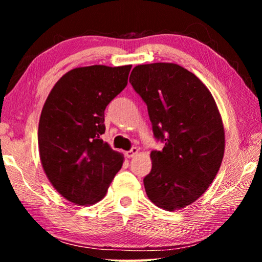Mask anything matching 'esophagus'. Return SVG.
<instances>
[{"label": "esophagus", "mask_w": 262, "mask_h": 262, "mask_svg": "<svg viewBox=\"0 0 262 262\" xmlns=\"http://www.w3.org/2000/svg\"><path fill=\"white\" fill-rule=\"evenodd\" d=\"M137 152H139V149H137L136 147H134V148H132L129 151H127L126 152V156L128 157V158H132V157H134L135 155H137Z\"/></svg>", "instance_id": "obj_1"}]
</instances>
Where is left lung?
<instances>
[{"label":"left lung","instance_id":"8db88e82","mask_svg":"<svg viewBox=\"0 0 262 262\" xmlns=\"http://www.w3.org/2000/svg\"><path fill=\"white\" fill-rule=\"evenodd\" d=\"M129 83L148 106L155 137L165 144L150 154L145 193L167 211L192 205L215 179L224 156V127L214 97L193 73L166 62L136 66Z\"/></svg>","mask_w":262,"mask_h":262}]
</instances>
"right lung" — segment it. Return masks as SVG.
I'll list each match as a JSON object with an SVG mask.
<instances>
[{"mask_svg": "<svg viewBox=\"0 0 262 262\" xmlns=\"http://www.w3.org/2000/svg\"><path fill=\"white\" fill-rule=\"evenodd\" d=\"M130 69V64L72 69L43 104L38 128L41 165L53 187L70 202L100 201L122 166V154L100 135L106 106L126 88Z\"/></svg>", "mask_w": 262, "mask_h": 262, "instance_id": "add662e5", "label": "right lung"}]
</instances>
